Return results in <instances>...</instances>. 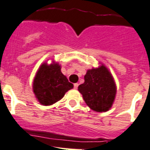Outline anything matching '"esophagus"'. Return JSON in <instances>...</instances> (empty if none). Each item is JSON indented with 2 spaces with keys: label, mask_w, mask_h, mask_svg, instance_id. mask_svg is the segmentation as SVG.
<instances>
[{
  "label": "esophagus",
  "mask_w": 150,
  "mask_h": 150,
  "mask_svg": "<svg viewBox=\"0 0 150 150\" xmlns=\"http://www.w3.org/2000/svg\"><path fill=\"white\" fill-rule=\"evenodd\" d=\"M78 86H79V84L77 83H74V88H75V89H77V88H78Z\"/></svg>",
  "instance_id": "esophagus-1"
}]
</instances>
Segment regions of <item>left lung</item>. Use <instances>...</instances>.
<instances>
[{
  "label": "left lung",
  "mask_w": 150,
  "mask_h": 150,
  "mask_svg": "<svg viewBox=\"0 0 150 150\" xmlns=\"http://www.w3.org/2000/svg\"><path fill=\"white\" fill-rule=\"evenodd\" d=\"M78 91L86 104L96 112H106L112 107L117 95L113 76L105 65L88 69L84 82Z\"/></svg>",
  "instance_id": "1"
}]
</instances>
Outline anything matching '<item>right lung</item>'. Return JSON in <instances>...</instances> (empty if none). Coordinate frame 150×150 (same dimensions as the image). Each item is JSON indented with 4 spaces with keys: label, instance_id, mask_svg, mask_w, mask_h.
Wrapping results in <instances>:
<instances>
[{
    "label": "right lung",
    "instance_id": "1",
    "mask_svg": "<svg viewBox=\"0 0 150 150\" xmlns=\"http://www.w3.org/2000/svg\"><path fill=\"white\" fill-rule=\"evenodd\" d=\"M74 88L61 72V65L52 61L44 62L36 73L33 91L36 98L43 105H51L62 99L66 92Z\"/></svg>",
    "mask_w": 150,
    "mask_h": 150
}]
</instances>
